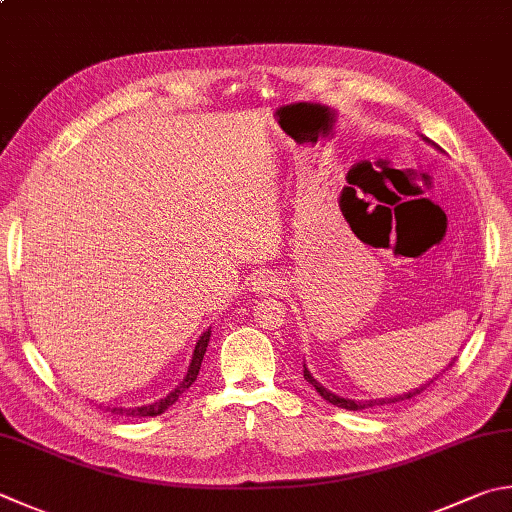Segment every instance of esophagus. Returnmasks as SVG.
<instances>
[{
    "label": "esophagus",
    "instance_id": "34e87169",
    "mask_svg": "<svg viewBox=\"0 0 512 512\" xmlns=\"http://www.w3.org/2000/svg\"><path fill=\"white\" fill-rule=\"evenodd\" d=\"M252 287H254V292H258V294H272V292H278V278L272 276V274H265V272H263V274L254 276Z\"/></svg>",
    "mask_w": 512,
    "mask_h": 512
}]
</instances>
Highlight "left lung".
I'll list each match as a JSON object with an SVG mask.
<instances>
[{
  "label": "left lung",
  "instance_id": "obj_1",
  "mask_svg": "<svg viewBox=\"0 0 512 512\" xmlns=\"http://www.w3.org/2000/svg\"><path fill=\"white\" fill-rule=\"evenodd\" d=\"M428 140V138H426ZM432 144V142H430ZM455 363V361H452ZM450 363V365H452ZM448 365V368H450ZM303 376H305V381L307 383H312V388L321 394V397L325 399V401H330L332 406H336V408H345V410H365V408H376V406H388V403H399V401H406V399H414L417 397V394H421L423 390H426V385H421V388H417V390H410V392H406V394H399V397H390V399H370V401H354V399H343V397H336L334 392H330L327 388H323L321 383H318L314 376L310 374V370L305 368L303 365ZM432 383V381H430ZM428 383V385H430Z\"/></svg>",
  "mask_w": 512,
  "mask_h": 512
}]
</instances>
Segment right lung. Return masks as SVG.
Masks as SVG:
<instances>
[{"label": "right lung", "mask_w": 512, "mask_h": 512, "mask_svg": "<svg viewBox=\"0 0 512 512\" xmlns=\"http://www.w3.org/2000/svg\"><path fill=\"white\" fill-rule=\"evenodd\" d=\"M209 336L211 332L207 330L205 334L200 336L198 343H196V350H194V356H191V363H189V370L185 374V379H182L176 390L169 392L165 399H160L156 403H149V406H140V408H106L111 414H122V417H156V414H162L169 406H173V403L178 401V397L185 390H189V385L196 381V376L200 372V365H202V356H205L207 352V343H209Z\"/></svg>", "instance_id": "add662e5"}]
</instances>
